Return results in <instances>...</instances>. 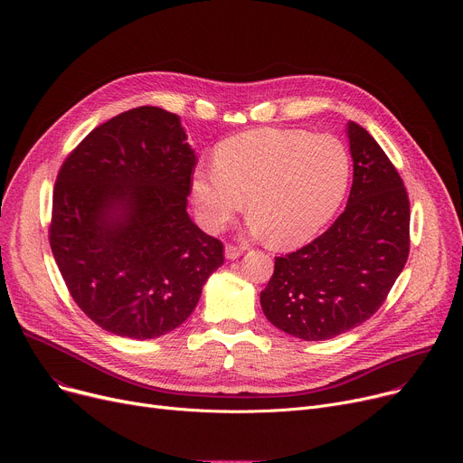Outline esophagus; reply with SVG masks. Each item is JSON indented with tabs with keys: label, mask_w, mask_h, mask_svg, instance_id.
<instances>
[{
	"label": "esophagus",
	"mask_w": 463,
	"mask_h": 463,
	"mask_svg": "<svg viewBox=\"0 0 463 463\" xmlns=\"http://www.w3.org/2000/svg\"><path fill=\"white\" fill-rule=\"evenodd\" d=\"M241 254H243V247H238V245H232V243L225 245V258L227 260H234V258H238Z\"/></svg>",
	"instance_id": "1"
}]
</instances>
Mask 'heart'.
Here are the masks:
<instances>
[{
  "mask_svg": "<svg viewBox=\"0 0 463 463\" xmlns=\"http://www.w3.org/2000/svg\"><path fill=\"white\" fill-rule=\"evenodd\" d=\"M350 175V152L337 137L263 128L222 143L216 168H195L192 195L197 216L213 231L232 220L249 197L252 231L291 249L335 216Z\"/></svg>",
  "mask_w": 463,
  "mask_h": 463,
  "instance_id": "b5f03b06",
  "label": "heart"
}]
</instances>
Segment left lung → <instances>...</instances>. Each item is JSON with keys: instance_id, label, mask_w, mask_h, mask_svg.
<instances>
[{"instance_id": "1", "label": "left lung", "mask_w": 463, "mask_h": 463, "mask_svg": "<svg viewBox=\"0 0 463 463\" xmlns=\"http://www.w3.org/2000/svg\"><path fill=\"white\" fill-rule=\"evenodd\" d=\"M354 183L345 213L302 249L275 258L260 293L268 320L304 341H326L368 320L403 271L411 203L402 175L368 131L348 122Z\"/></svg>"}]
</instances>
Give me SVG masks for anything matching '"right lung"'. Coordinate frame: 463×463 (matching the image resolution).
<instances>
[{
    "label": "right lung",
    "mask_w": 463,
    "mask_h": 463,
    "mask_svg": "<svg viewBox=\"0 0 463 463\" xmlns=\"http://www.w3.org/2000/svg\"><path fill=\"white\" fill-rule=\"evenodd\" d=\"M195 163L179 117L156 106L109 118L63 161L49 241L73 300L106 332H172L223 263V243L186 213Z\"/></svg>",
    "instance_id": "1"
}]
</instances>
